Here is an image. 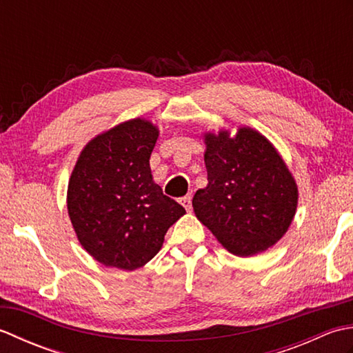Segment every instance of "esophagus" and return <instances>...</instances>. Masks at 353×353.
Listing matches in <instances>:
<instances>
[{
  "instance_id": "esophagus-1",
  "label": "esophagus",
  "mask_w": 353,
  "mask_h": 353,
  "mask_svg": "<svg viewBox=\"0 0 353 353\" xmlns=\"http://www.w3.org/2000/svg\"><path fill=\"white\" fill-rule=\"evenodd\" d=\"M179 203H181L186 211H191L192 209V203H191V196H185V197H181L179 199Z\"/></svg>"
}]
</instances>
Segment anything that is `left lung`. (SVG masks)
<instances>
[{
	"instance_id": "8db88e82",
	"label": "left lung",
	"mask_w": 353,
	"mask_h": 353,
	"mask_svg": "<svg viewBox=\"0 0 353 353\" xmlns=\"http://www.w3.org/2000/svg\"><path fill=\"white\" fill-rule=\"evenodd\" d=\"M208 186L192 199L197 219L238 256L267 250L283 236L297 208V186L268 139L243 127L205 137Z\"/></svg>"
}]
</instances>
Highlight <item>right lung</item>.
<instances>
[{
  "instance_id": "right-lung-1",
  "label": "right lung",
  "mask_w": 353,
  "mask_h": 353,
  "mask_svg": "<svg viewBox=\"0 0 353 353\" xmlns=\"http://www.w3.org/2000/svg\"><path fill=\"white\" fill-rule=\"evenodd\" d=\"M156 127L132 119L94 138L68 185V214L80 244L103 265L139 268L161 250L185 208L153 182Z\"/></svg>"
}]
</instances>
